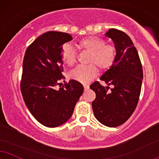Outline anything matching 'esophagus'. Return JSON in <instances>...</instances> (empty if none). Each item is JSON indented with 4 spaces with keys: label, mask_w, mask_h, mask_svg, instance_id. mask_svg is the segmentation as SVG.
<instances>
[{
    "label": "esophagus",
    "mask_w": 159,
    "mask_h": 159,
    "mask_svg": "<svg viewBox=\"0 0 159 159\" xmlns=\"http://www.w3.org/2000/svg\"><path fill=\"white\" fill-rule=\"evenodd\" d=\"M83 88H84V90H88L89 89V85H88V84H84Z\"/></svg>",
    "instance_id": "obj_1"
}]
</instances>
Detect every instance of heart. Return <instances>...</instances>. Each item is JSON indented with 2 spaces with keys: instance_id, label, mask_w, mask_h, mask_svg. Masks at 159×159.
Listing matches in <instances>:
<instances>
[{
  "instance_id": "heart-1",
  "label": "heart",
  "mask_w": 159,
  "mask_h": 159,
  "mask_svg": "<svg viewBox=\"0 0 159 159\" xmlns=\"http://www.w3.org/2000/svg\"><path fill=\"white\" fill-rule=\"evenodd\" d=\"M76 46L80 51L89 53L87 66H80L69 74L71 80L80 83H88L97 74L98 68L101 70L109 69L116 57V48L112 44H106L99 37L88 36L80 40ZM61 58L66 66L71 67L76 60V50L70 45H64Z\"/></svg>"
}]
</instances>
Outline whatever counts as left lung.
<instances>
[{"mask_svg":"<svg viewBox=\"0 0 159 159\" xmlns=\"http://www.w3.org/2000/svg\"><path fill=\"white\" fill-rule=\"evenodd\" d=\"M105 36L112 39L116 48L114 63L101 76L109 88L99 82L90 89L96 93L92 107L96 119L110 127L124 124L134 112L142 89L143 70L136 47L127 34L116 29H109Z\"/></svg>","mask_w":159,"mask_h":159,"instance_id":"left-lung-1","label":"left lung"}]
</instances>
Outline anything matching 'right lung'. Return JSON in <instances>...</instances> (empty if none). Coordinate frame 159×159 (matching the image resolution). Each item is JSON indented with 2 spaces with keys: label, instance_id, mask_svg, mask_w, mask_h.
Segmentation results:
<instances>
[{
  "label": "right lung",
  "instance_id": "right-lung-1",
  "mask_svg": "<svg viewBox=\"0 0 159 159\" xmlns=\"http://www.w3.org/2000/svg\"><path fill=\"white\" fill-rule=\"evenodd\" d=\"M72 40L68 33L51 31L30 44L25 52L20 91L29 111L40 124L56 127L70 118L83 87L75 80L64 83L61 52ZM65 82V81H64Z\"/></svg>",
  "mask_w": 159,
  "mask_h": 159
}]
</instances>
